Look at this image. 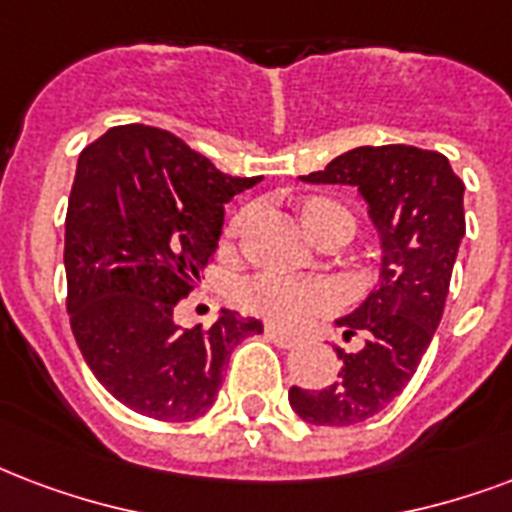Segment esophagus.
I'll return each instance as SVG.
<instances>
[{
  "label": "esophagus",
  "mask_w": 512,
  "mask_h": 512,
  "mask_svg": "<svg viewBox=\"0 0 512 512\" xmlns=\"http://www.w3.org/2000/svg\"><path fill=\"white\" fill-rule=\"evenodd\" d=\"M265 338H268L271 343H276L279 349H295V346L300 343V338L284 333V330H279V327H265Z\"/></svg>",
  "instance_id": "obj_1"
}]
</instances>
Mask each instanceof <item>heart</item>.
<instances>
[{"label": "heart", "mask_w": 512, "mask_h": 512, "mask_svg": "<svg viewBox=\"0 0 512 512\" xmlns=\"http://www.w3.org/2000/svg\"><path fill=\"white\" fill-rule=\"evenodd\" d=\"M338 212H346V209L335 201H327V198H308L300 204V217L306 225ZM249 220H252L249 209L236 214L230 222V233H241L249 225ZM241 300L249 311L271 319L276 325H295V322H303V319L325 311L333 303V292L327 290L325 284L300 282V279L282 276V273H260L241 287Z\"/></svg>", "instance_id": "obj_1"}]
</instances>
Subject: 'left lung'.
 <instances>
[{"mask_svg":"<svg viewBox=\"0 0 512 512\" xmlns=\"http://www.w3.org/2000/svg\"><path fill=\"white\" fill-rule=\"evenodd\" d=\"M300 179L357 187L381 239L378 284L335 322L346 335L360 333L362 349H335L343 368L325 389H290L303 421L349 427L403 392L438 330L464 239V182L446 155L411 144L354 147Z\"/></svg>","mask_w":512,"mask_h":512,"instance_id":"8db88e82","label":"left lung"}]
</instances>
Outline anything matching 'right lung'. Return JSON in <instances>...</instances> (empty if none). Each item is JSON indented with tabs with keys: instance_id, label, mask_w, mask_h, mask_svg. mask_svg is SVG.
I'll list each match as a JSON object with an SVG mask.
<instances>
[{
	"instance_id": "obj_1",
	"label": "right lung",
	"mask_w": 512,
	"mask_h": 512,
	"mask_svg": "<svg viewBox=\"0 0 512 512\" xmlns=\"http://www.w3.org/2000/svg\"><path fill=\"white\" fill-rule=\"evenodd\" d=\"M257 182L139 123L109 128L80 152L66 209V311L93 376L131 411L204 416L233 349L263 333L228 308L212 327L174 322L217 252L225 204Z\"/></svg>"
}]
</instances>
